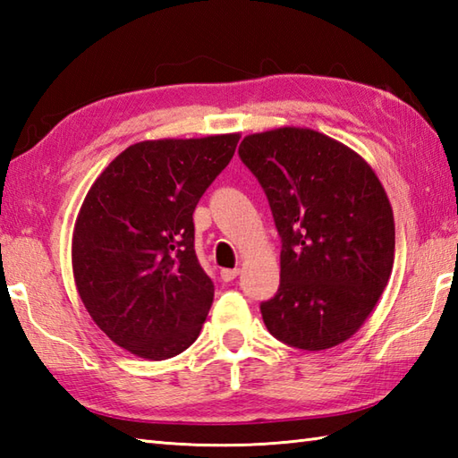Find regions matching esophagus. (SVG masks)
Segmentation results:
<instances>
[{
    "mask_svg": "<svg viewBox=\"0 0 458 458\" xmlns=\"http://www.w3.org/2000/svg\"><path fill=\"white\" fill-rule=\"evenodd\" d=\"M238 276H240V269L238 267H234V269H220L222 281H234Z\"/></svg>",
    "mask_w": 458,
    "mask_h": 458,
    "instance_id": "34e87169",
    "label": "esophagus"
}]
</instances>
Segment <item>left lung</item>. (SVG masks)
<instances>
[{
    "mask_svg": "<svg viewBox=\"0 0 458 458\" xmlns=\"http://www.w3.org/2000/svg\"><path fill=\"white\" fill-rule=\"evenodd\" d=\"M240 159L256 174L281 236V284L259 305L267 330L301 350L344 343L392 276V204L372 167L307 128L246 135Z\"/></svg>",
    "mask_w": 458,
    "mask_h": 458,
    "instance_id": "obj_1",
    "label": "left lung"
}]
</instances>
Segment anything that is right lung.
I'll return each mask as SVG.
<instances>
[{"instance_id":"obj_1","label":"right lung","mask_w":458,"mask_h":458,"mask_svg":"<svg viewBox=\"0 0 458 458\" xmlns=\"http://www.w3.org/2000/svg\"><path fill=\"white\" fill-rule=\"evenodd\" d=\"M240 133L130 145L94 181L72 234L76 289L110 340L167 360L197 340L214 285L194 254L192 212Z\"/></svg>"}]
</instances>
